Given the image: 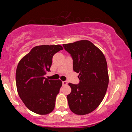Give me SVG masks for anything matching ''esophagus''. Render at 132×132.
Returning <instances> with one entry per match:
<instances>
[{"instance_id": "esophagus-1", "label": "esophagus", "mask_w": 132, "mask_h": 132, "mask_svg": "<svg viewBox=\"0 0 132 132\" xmlns=\"http://www.w3.org/2000/svg\"><path fill=\"white\" fill-rule=\"evenodd\" d=\"M62 83H63V85H64V86H66V85H67V84H68V82L67 81H63V82H62Z\"/></svg>"}]
</instances>
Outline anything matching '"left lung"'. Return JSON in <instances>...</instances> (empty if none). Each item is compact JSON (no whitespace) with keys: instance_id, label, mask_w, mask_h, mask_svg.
<instances>
[{"instance_id":"1","label":"left lung","mask_w":132,"mask_h":132,"mask_svg":"<svg viewBox=\"0 0 132 132\" xmlns=\"http://www.w3.org/2000/svg\"><path fill=\"white\" fill-rule=\"evenodd\" d=\"M63 45L73 59V70L79 73V84H68L69 109L75 114H88L97 108L107 92L109 78L105 56L89 40Z\"/></svg>"}]
</instances>
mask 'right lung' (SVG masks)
Listing matches in <instances>:
<instances>
[{
    "mask_svg": "<svg viewBox=\"0 0 132 132\" xmlns=\"http://www.w3.org/2000/svg\"><path fill=\"white\" fill-rule=\"evenodd\" d=\"M61 50L63 48L60 45L37 46L18 64L15 75L18 94L27 108L37 114H48L54 109L62 81L48 79L44 75L50 71L54 54Z\"/></svg>",
    "mask_w": 132,
    "mask_h": 132,
    "instance_id": "obj_1",
    "label": "right lung"
}]
</instances>
